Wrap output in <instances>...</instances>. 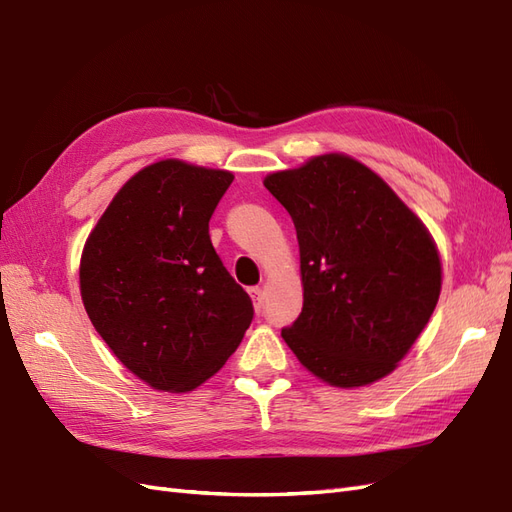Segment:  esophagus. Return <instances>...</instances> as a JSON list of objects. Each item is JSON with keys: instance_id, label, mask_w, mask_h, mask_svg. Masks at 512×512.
Returning a JSON list of instances; mask_svg holds the SVG:
<instances>
[{"instance_id": "esophagus-1", "label": "esophagus", "mask_w": 512, "mask_h": 512, "mask_svg": "<svg viewBox=\"0 0 512 512\" xmlns=\"http://www.w3.org/2000/svg\"><path fill=\"white\" fill-rule=\"evenodd\" d=\"M247 293H250V297H252V301H254L256 312H260V310H262V288H260V286H252L250 290H247Z\"/></svg>"}]
</instances>
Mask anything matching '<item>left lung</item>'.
Wrapping results in <instances>:
<instances>
[{
  "label": "left lung",
  "mask_w": 512,
  "mask_h": 512,
  "mask_svg": "<svg viewBox=\"0 0 512 512\" xmlns=\"http://www.w3.org/2000/svg\"><path fill=\"white\" fill-rule=\"evenodd\" d=\"M299 241L303 308L284 342L314 377L362 388L398 366L437 306L441 260L422 219L349 155L265 178Z\"/></svg>",
  "instance_id": "left-lung-1"
}]
</instances>
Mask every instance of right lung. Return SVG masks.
<instances>
[{
  "label": "right lung",
  "instance_id": "obj_1",
  "mask_svg": "<svg viewBox=\"0 0 512 512\" xmlns=\"http://www.w3.org/2000/svg\"><path fill=\"white\" fill-rule=\"evenodd\" d=\"M232 181L228 170L181 159L150 163L122 185L81 252L79 290L94 329L155 390H196L254 319L209 237Z\"/></svg>",
  "mask_w": 512,
  "mask_h": 512
}]
</instances>
